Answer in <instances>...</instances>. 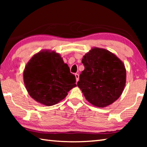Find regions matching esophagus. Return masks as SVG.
<instances>
[{"label":"esophagus","instance_id":"1","mask_svg":"<svg viewBox=\"0 0 147 147\" xmlns=\"http://www.w3.org/2000/svg\"><path fill=\"white\" fill-rule=\"evenodd\" d=\"M75 77H76V82H78V80H79V74H78V73H76V74H75Z\"/></svg>","mask_w":147,"mask_h":147}]
</instances>
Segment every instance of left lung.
Masks as SVG:
<instances>
[{
	"label": "left lung",
	"instance_id": "8db88e82",
	"mask_svg": "<svg viewBox=\"0 0 147 147\" xmlns=\"http://www.w3.org/2000/svg\"><path fill=\"white\" fill-rule=\"evenodd\" d=\"M84 70L77 86L86 100L105 107L118 99L126 83V69L120 59L105 49L94 48L84 56Z\"/></svg>",
	"mask_w": 147,
	"mask_h": 147
}]
</instances>
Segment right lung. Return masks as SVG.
Listing matches in <instances>:
<instances>
[{
    "label": "right lung",
    "mask_w": 147,
    "mask_h": 147,
    "mask_svg": "<svg viewBox=\"0 0 147 147\" xmlns=\"http://www.w3.org/2000/svg\"><path fill=\"white\" fill-rule=\"evenodd\" d=\"M23 76L31 97L48 106L63 100L76 86L75 76L54 52L42 51L34 55L27 63Z\"/></svg>",
    "instance_id": "obj_1"
}]
</instances>
